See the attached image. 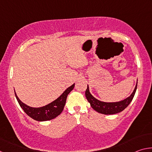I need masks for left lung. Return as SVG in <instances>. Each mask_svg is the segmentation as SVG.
I'll list each match as a JSON object with an SVG mask.
<instances>
[{
    "mask_svg": "<svg viewBox=\"0 0 152 152\" xmlns=\"http://www.w3.org/2000/svg\"><path fill=\"white\" fill-rule=\"evenodd\" d=\"M137 82L136 83V85L133 92L129 96L126 98L123 101H118V102H107L101 101L99 100L96 99V98L94 97L91 94L89 91L88 85H87V88L85 92V95L87 100L91 104V107L96 112L101 113L104 115H113L117 114L120 112L123 111L125 108H127L129 104L131 103L132 100L134 97L135 94L136 90H137Z\"/></svg>",
    "mask_w": 152,
    "mask_h": 152,
    "instance_id": "left-lung-1",
    "label": "left lung"
}]
</instances>
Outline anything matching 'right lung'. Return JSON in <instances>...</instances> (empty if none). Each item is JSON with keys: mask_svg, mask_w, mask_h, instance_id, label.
Returning a JSON list of instances; mask_svg holds the SVG:
<instances>
[{"mask_svg": "<svg viewBox=\"0 0 152 152\" xmlns=\"http://www.w3.org/2000/svg\"><path fill=\"white\" fill-rule=\"evenodd\" d=\"M74 86H75V84H73L72 85L66 88L63 93L55 101L42 107L35 108L28 106L19 99L15 91V94L20 107L22 108L28 116L38 121H46L54 119L61 114L66 104L68 94L72 91Z\"/></svg>", "mask_w": 152, "mask_h": 152, "instance_id": "add662e5", "label": "right lung"}]
</instances>
